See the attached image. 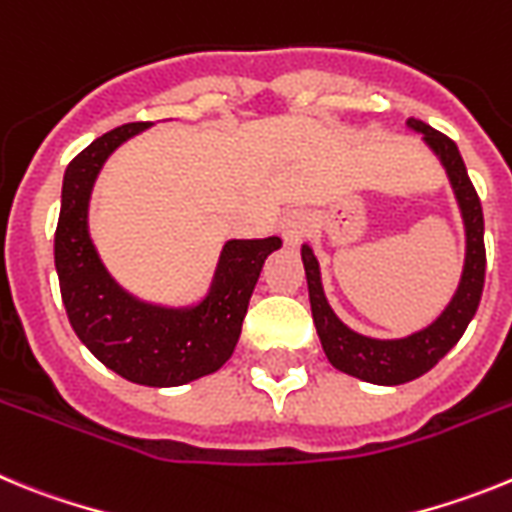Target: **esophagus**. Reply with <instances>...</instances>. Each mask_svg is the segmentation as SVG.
<instances>
[{"instance_id":"obj_1","label":"esophagus","mask_w":512,"mask_h":512,"mask_svg":"<svg viewBox=\"0 0 512 512\" xmlns=\"http://www.w3.org/2000/svg\"><path fill=\"white\" fill-rule=\"evenodd\" d=\"M310 230V217L305 210H289L282 220V235L287 246H297Z\"/></svg>"}]
</instances>
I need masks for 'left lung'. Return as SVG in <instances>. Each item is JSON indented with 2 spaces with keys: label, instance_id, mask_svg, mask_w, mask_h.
Instances as JSON below:
<instances>
[{
  "label": "left lung",
  "instance_id": "8db88e82",
  "mask_svg": "<svg viewBox=\"0 0 512 512\" xmlns=\"http://www.w3.org/2000/svg\"><path fill=\"white\" fill-rule=\"evenodd\" d=\"M408 125L423 133L425 143L441 158L451 187H454L461 217H464V230H467L464 271H461L456 295L451 297L446 310L428 328L418 330L408 338L379 341V338L361 336L348 325H343L336 318V312L330 310L323 284H320L318 259H315L310 246H302L312 320L318 328L325 356L338 372H346L372 384H405L423 377L425 372H431L433 366L449 354L451 348L459 343V338L464 336V330H467L469 320L474 318L479 300H482V289H485V217H482V205H479L477 189L467 174L464 158H461L459 148L449 135L438 133L431 125H425L415 117H410Z\"/></svg>",
  "mask_w": 512,
  "mask_h": 512
}]
</instances>
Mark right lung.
Returning <instances> with one entry per match:
<instances>
[{
    "mask_svg": "<svg viewBox=\"0 0 512 512\" xmlns=\"http://www.w3.org/2000/svg\"><path fill=\"white\" fill-rule=\"evenodd\" d=\"M148 125H120L71 161L63 174L53 253L63 305L79 341L128 382L179 387L217 372L230 359L261 266L282 238L225 243L210 292L192 307L151 305L125 292L107 274L89 238V197L110 153Z\"/></svg>",
    "mask_w": 512,
    "mask_h": 512,
    "instance_id": "right-lung-1",
    "label": "right lung"
}]
</instances>
